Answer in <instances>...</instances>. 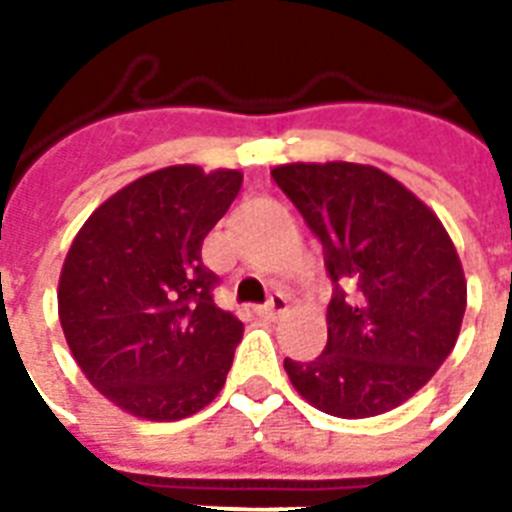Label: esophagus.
Here are the masks:
<instances>
[{
	"mask_svg": "<svg viewBox=\"0 0 512 512\" xmlns=\"http://www.w3.org/2000/svg\"><path fill=\"white\" fill-rule=\"evenodd\" d=\"M287 308H289L287 297H284V295H273L271 300H268V303H265V305H257V313H260L263 319L276 321L281 316V313L287 311Z\"/></svg>",
	"mask_w": 512,
	"mask_h": 512,
	"instance_id": "34e87169",
	"label": "esophagus"
}]
</instances>
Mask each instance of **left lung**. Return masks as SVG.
I'll use <instances>...</instances> for the list:
<instances>
[{
  "mask_svg": "<svg viewBox=\"0 0 512 512\" xmlns=\"http://www.w3.org/2000/svg\"><path fill=\"white\" fill-rule=\"evenodd\" d=\"M276 185L324 247L335 292L327 348L284 358L289 380L316 409L345 420L390 412L452 353L468 284L433 209L369 164H281Z\"/></svg>",
  "mask_w": 512,
  "mask_h": 512,
  "instance_id": "1",
  "label": "left lung"
}]
</instances>
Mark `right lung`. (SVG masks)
Segmentation results:
<instances>
[{
  "label": "right lung",
  "mask_w": 512,
  "mask_h": 512,
  "mask_svg": "<svg viewBox=\"0 0 512 512\" xmlns=\"http://www.w3.org/2000/svg\"><path fill=\"white\" fill-rule=\"evenodd\" d=\"M244 175L175 164L100 204L68 249L58 316L84 377L124 412L172 422L212 401L244 335L217 308L201 244Z\"/></svg>",
  "instance_id": "right-lung-1"
}]
</instances>
